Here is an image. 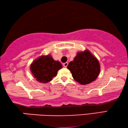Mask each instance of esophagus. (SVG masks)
<instances>
[{"mask_svg": "<svg viewBox=\"0 0 128 128\" xmlns=\"http://www.w3.org/2000/svg\"><path fill=\"white\" fill-rule=\"evenodd\" d=\"M63 65H64V67H65V68H66V67L68 66V62H65V63H64V64H63Z\"/></svg>", "mask_w": 128, "mask_h": 128, "instance_id": "34e87169", "label": "esophagus"}]
</instances>
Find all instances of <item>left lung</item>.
<instances>
[{"label":"left lung","instance_id":"1","mask_svg":"<svg viewBox=\"0 0 128 128\" xmlns=\"http://www.w3.org/2000/svg\"><path fill=\"white\" fill-rule=\"evenodd\" d=\"M68 68L73 78L80 84H87L96 80L100 70L99 62L88 50L79 52Z\"/></svg>","mask_w":128,"mask_h":128}]
</instances>
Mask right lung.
<instances>
[{
    "label": "right lung",
    "mask_w": 128,
    "mask_h": 128,
    "mask_svg": "<svg viewBox=\"0 0 128 128\" xmlns=\"http://www.w3.org/2000/svg\"><path fill=\"white\" fill-rule=\"evenodd\" d=\"M62 68L60 63L55 60L50 55L41 56L34 60L30 65V71L39 82L45 83L52 80Z\"/></svg>",
    "instance_id": "obj_1"
}]
</instances>
